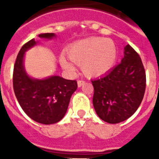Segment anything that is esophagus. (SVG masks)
I'll return each instance as SVG.
<instances>
[{
  "label": "esophagus",
  "mask_w": 159,
  "mask_h": 159,
  "mask_svg": "<svg viewBox=\"0 0 159 159\" xmlns=\"http://www.w3.org/2000/svg\"><path fill=\"white\" fill-rule=\"evenodd\" d=\"M85 83V81H83V80H78L77 81V86H78V87H81L82 86V85L84 84Z\"/></svg>",
  "instance_id": "34e87169"
}]
</instances>
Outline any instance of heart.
Instances as JSON below:
<instances>
[{
    "label": "heart",
    "mask_w": 159,
    "mask_h": 159,
    "mask_svg": "<svg viewBox=\"0 0 159 159\" xmlns=\"http://www.w3.org/2000/svg\"><path fill=\"white\" fill-rule=\"evenodd\" d=\"M66 53L71 62L82 67L86 76L95 77L113 67L117 58V48L110 39L92 37L72 43L66 49ZM60 62L64 69L74 73V66L66 57L61 56Z\"/></svg>",
    "instance_id": "b5f03b06"
}]
</instances>
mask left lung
Returning <instances> with one entry per match:
<instances>
[{"mask_svg": "<svg viewBox=\"0 0 159 159\" xmlns=\"http://www.w3.org/2000/svg\"><path fill=\"white\" fill-rule=\"evenodd\" d=\"M92 83L97 116L110 124L125 120L137 111L145 92V70L139 55L126 45L120 63Z\"/></svg>", "mask_w": 159, "mask_h": 159, "instance_id": "1", "label": "left lung"}]
</instances>
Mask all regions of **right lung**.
Segmentation results:
<instances>
[{
	"label": "right lung",
	"mask_w": 159,
	"mask_h": 159,
	"mask_svg": "<svg viewBox=\"0 0 159 159\" xmlns=\"http://www.w3.org/2000/svg\"><path fill=\"white\" fill-rule=\"evenodd\" d=\"M53 33L39 34L42 39H53ZM37 43L31 39L19 52L14 66L13 88L19 104L27 116L36 122L51 125L60 121L67 112L70 98L77 90L76 80H67L59 76L34 79L24 67L26 51Z\"/></svg>",
	"instance_id": "obj_1"
}]
</instances>
